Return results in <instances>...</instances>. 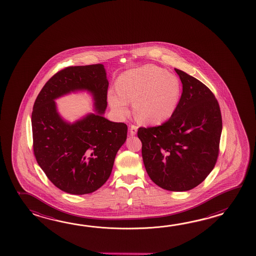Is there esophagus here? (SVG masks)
Wrapping results in <instances>:
<instances>
[{"mask_svg":"<svg viewBox=\"0 0 256 256\" xmlns=\"http://www.w3.org/2000/svg\"><path fill=\"white\" fill-rule=\"evenodd\" d=\"M137 129H138V127L136 126H130V136H134L136 132H137Z\"/></svg>","mask_w":256,"mask_h":256,"instance_id":"esophagus-1","label":"esophagus"}]
</instances>
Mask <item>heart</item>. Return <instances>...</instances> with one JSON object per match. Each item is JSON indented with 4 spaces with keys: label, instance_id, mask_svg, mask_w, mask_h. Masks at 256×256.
<instances>
[{
    "label": "heart",
    "instance_id": "1",
    "mask_svg": "<svg viewBox=\"0 0 256 256\" xmlns=\"http://www.w3.org/2000/svg\"><path fill=\"white\" fill-rule=\"evenodd\" d=\"M118 93L110 92L109 102L120 117L129 114V102L134 104L136 114L142 122L158 124L174 114L180 100V80L154 65L127 71L117 82Z\"/></svg>",
    "mask_w": 256,
    "mask_h": 256
}]
</instances>
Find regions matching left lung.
<instances>
[{
    "label": "left lung",
    "instance_id": "8db88e82",
    "mask_svg": "<svg viewBox=\"0 0 256 256\" xmlns=\"http://www.w3.org/2000/svg\"><path fill=\"white\" fill-rule=\"evenodd\" d=\"M183 90L174 114L161 126L140 127L142 156L154 183L170 191L190 190L212 172L220 152L222 119L212 92L174 68Z\"/></svg>",
    "mask_w": 256,
    "mask_h": 256
}]
</instances>
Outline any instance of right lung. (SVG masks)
Listing matches in <instances>:
<instances>
[{"label": "right lung", "mask_w": 256, "mask_h": 256, "mask_svg": "<svg viewBox=\"0 0 256 256\" xmlns=\"http://www.w3.org/2000/svg\"><path fill=\"white\" fill-rule=\"evenodd\" d=\"M109 82L104 65L68 66L44 84L32 112L34 154L58 188L73 195L97 190L109 178L127 126L102 114ZM78 89L93 93L97 114L70 125L56 112L54 98Z\"/></svg>", "instance_id": "obj_1"}]
</instances>
